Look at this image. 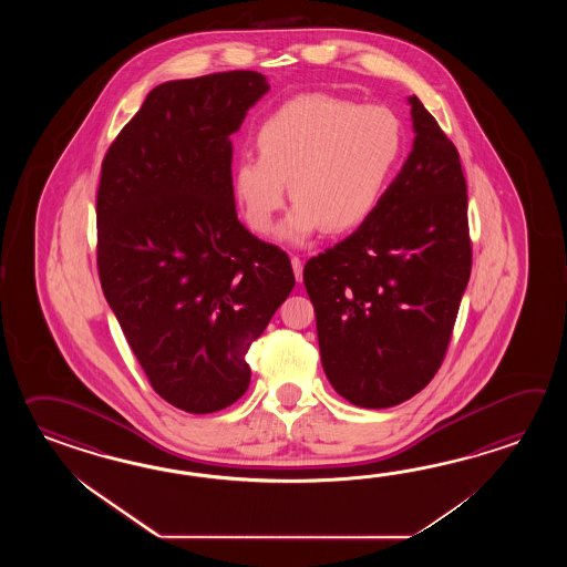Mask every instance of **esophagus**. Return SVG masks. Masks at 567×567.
Instances as JSON below:
<instances>
[{"label": "esophagus", "mask_w": 567, "mask_h": 567, "mask_svg": "<svg viewBox=\"0 0 567 567\" xmlns=\"http://www.w3.org/2000/svg\"><path fill=\"white\" fill-rule=\"evenodd\" d=\"M291 267H293V276H296V279L298 281H301V271H303V266H301V259L300 257H291Z\"/></svg>", "instance_id": "1"}]
</instances>
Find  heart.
Returning a JSON list of instances; mask_svg holds the SVG:
<instances>
[{
	"mask_svg": "<svg viewBox=\"0 0 567 567\" xmlns=\"http://www.w3.org/2000/svg\"><path fill=\"white\" fill-rule=\"evenodd\" d=\"M257 157L235 164L233 186L255 233H267L286 205L278 239L310 241L326 229H359L385 198L403 154V130L383 105L306 93L274 109L255 132Z\"/></svg>",
	"mask_w": 567,
	"mask_h": 567,
	"instance_id": "heart-1",
	"label": "heart"
}]
</instances>
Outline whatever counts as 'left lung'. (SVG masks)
Wrapping results in <instances>:
<instances>
[{
  "label": "left lung",
  "instance_id": "left-lung-1",
  "mask_svg": "<svg viewBox=\"0 0 567 567\" xmlns=\"http://www.w3.org/2000/svg\"><path fill=\"white\" fill-rule=\"evenodd\" d=\"M408 101L413 147L385 198L303 267L326 377L367 410L399 405L434 379L471 279L458 150L417 96Z\"/></svg>",
  "mask_w": 567,
  "mask_h": 567
}]
</instances>
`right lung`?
Instances as JSON below:
<instances>
[{
	"mask_svg": "<svg viewBox=\"0 0 567 567\" xmlns=\"http://www.w3.org/2000/svg\"><path fill=\"white\" fill-rule=\"evenodd\" d=\"M267 91L254 71L162 83L101 166V288L154 391L188 413L243 398L245 354L296 286L235 210L230 135Z\"/></svg>",
	"mask_w": 567,
	"mask_h": 567,
	"instance_id": "add662e5",
	"label": "right lung"
}]
</instances>
